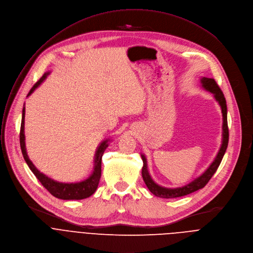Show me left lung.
Instances as JSON below:
<instances>
[{
    "label": "left lung",
    "instance_id": "8db88e82",
    "mask_svg": "<svg viewBox=\"0 0 253 253\" xmlns=\"http://www.w3.org/2000/svg\"><path fill=\"white\" fill-rule=\"evenodd\" d=\"M200 83L202 88L207 90L208 92L213 94V97L215 100L218 102V104L221 107V112H222V141H221V146L220 149L213 160V162L210 164V166L207 168V169L197 178H195L193 181L188 183L187 185H184L182 187H177V188H167L160 186L157 184L153 178L151 177L149 170H148V161L147 158L144 154H141L142 159H143V169H142V176L144 179L145 184L147 185L148 189L151 191L157 197L160 198H166V199H171V198H178L182 197V196H186L188 194H191L193 192L198 191L202 188L205 187V185L209 182V180L212 178L216 170L218 169V167L223 159L224 154L226 152L227 146H228V138H229V133H228V125H227V105H226V100L225 97H224L223 92L217 85V83L213 78H207V77H201Z\"/></svg>",
    "mask_w": 253,
    "mask_h": 253
}]
</instances>
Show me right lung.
<instances>
[{"label":"right lung","instance_id":"1","mask_svg":"<svg viewBox=\"0 0 253 253\" xmlns=\"http://www.w3.org/2000/svg\"><path fill=\"white\" fill-rule=\"evenodd\" d=\"M50 74V72H45L44 75L34 84V86L31 88V90L28 93L27 97H29L40 85L44 82V80L47 78V76ZM111 139L105 138L98 145L94 159H93V170L91 174L84 180L74 182V183H65V182H59L56 181L47 175L40 172L35 165L32 163V161L28 157L27 150H26V143H25V103L22 110V122H21V130H20V146L22 150V154L24 157V160L26 161L28 167L30 168L32 173L36 176V178L41 182V184L54 196V197L62 199V200H81L90 197V196L96 191L100 176H101V158L108 147V143Z\"/></svg>","mask_w":253,"mask_h":253}]
</instances>
